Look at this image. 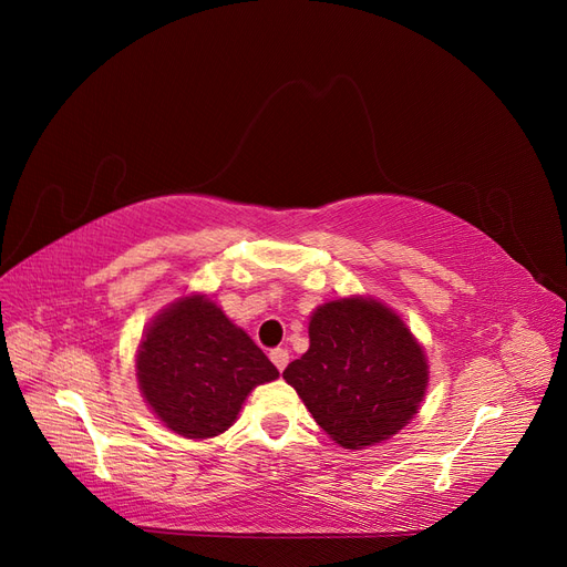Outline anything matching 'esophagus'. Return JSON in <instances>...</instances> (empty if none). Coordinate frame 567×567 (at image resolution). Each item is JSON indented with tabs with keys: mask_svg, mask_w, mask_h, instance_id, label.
<instances>
[{
	"mask_svg": "<svg viewBox=\"0 0 567 567\" xmlns=\"http://www.w3.org/2000/svg\"><path fill=\"white\" fill-rule=\"evenodd\" d=\"M271 361H274V365L282 372V370L287 368V363H289V351L282 349V347L274 349V351H271Z\"/></svg>",
	"mask_w": 567,
	"mask_h": 567,
	"instance_id": "34e87169",
	"label": "esophagus"
}]
</instances>
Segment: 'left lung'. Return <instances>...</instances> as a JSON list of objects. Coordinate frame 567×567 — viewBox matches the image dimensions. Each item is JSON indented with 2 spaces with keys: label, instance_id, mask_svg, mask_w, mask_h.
Masks as SVG:
<instances>
[{
  "label": "left lung",
  "instance_id": "left-lung-1",
  "mask_svg": "<svg viewBox=\"0 0 567 567\" xmlns=\"http://www.w3.org/2000/svg\"><path fill=\"white\" fill-rule=\"evenodd\" d=\"M308 333L310 349L282 377L342 449L391 439L419 413L427 359L391 308L361 296L329 301L312 312Z\"/></svg>",
  "mask_w": 567,
  "mask_h": 567
}]
</instances>
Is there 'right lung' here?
<instances>
[{
    "mask_svg": "<svg viewBox=\"0 0 567 567\" xmlns=\"http://www.w3.org/2000/svg\"><path fill=\"white\" fill-rule=\"evenodd\" d=\"M135 372L161 423L186 439L225 432L255 385L280 374L204 293L184 296L148 323Z\"/></svg>",
    "mask_w": 567,
    "mask_h": 567,
    "instance_id": "right-lung-1",
    "label": "right lung"
}]
</instances>
